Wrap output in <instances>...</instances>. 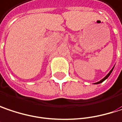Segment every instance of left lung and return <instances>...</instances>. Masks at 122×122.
Here are the masks:
<instances>
[{"label": "left lung", "mask_w": 122, "mask_h": 122, "mask_svg": "<svg viewBox=\"0 0 122 122\" xmlns=\"http://www.w3.org/2000/svg\"><path fill=\"white\" fill-rule=\"evenodd\" d=\"M114 67H115V66H114ZM114 67H113V68H112V70H111V71H110V72L107 73V75L105 76V77H103V79H102L101 80H100L99 82H96V83H94V84H98L101 83V82H103V81H105V80H106V79H107V77H109V76L110 75V74L112 73V71H113V69H114Z\"/></svg>", "instance_id": "1"}]
</instances>
